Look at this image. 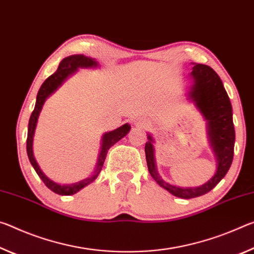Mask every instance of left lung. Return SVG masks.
Wrapping results in <instances>:
<instances>
[{
  "instance_id": "obj_1",
  "label": "left lung",
  "mask_w": 254,
  "mask_h": 254,
  "mask_svg": "<svg viewBox=\"0 0 254 254\" xmlns=\"http://www.w3.org/2000/svg\"><path fill=\"white\" fill-rule=\"evenodd\" d=\"M192 65L193 67L190 73L192 85L190 86L187 94V100L193 103L207 122L209 145L217 162L215 174L206 184L199 187L182 188L173 186L166 182L157 171L154 149L155 142L151 134H147L148 142L145 144V154L149 174L162 188L168 190L173 196L184 199L202 196L217 186L231 168L235 144L232 105L222 80L209 66L197 63Z\"/></svg>"
}]
</instances>
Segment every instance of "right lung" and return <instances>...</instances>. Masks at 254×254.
<instances>
[{
    "label": "right lung",
    "mask_w": 254,
    "mask_h": 254,
    "mask_svg": "<svg viewBox=\"0 0 254 254\" xmlns=\"http://www.w3.org/2000/svg\"><path fill=\"white\" fill-rule=\"evenodd\" d=\"M99 67V63L92 57H88L84 55H70L68 57H65L63 61L60 63L57 70L54 74H52L48 78H46V81L43 83V85L40 86L37 94L36 99V105L35 109H33L32 114L29 119L28 125V136H27V154L30 161L31 165L35 169V171L38 174L39 178L43 180L44 184L46 185L48 189H51L53 192L57 194H62V196H70V194L76 193L77 191L84 188L91 182H93L95 179L98 178L100 171H101L103 163H105L107 153L109 151V148L115 145L123 138V137L128 134V131L130 130V125L125 124L123 126L111 131H107L102 135L101 138V147H100V153L98 156V162L95 165V170L92 176L89 178H85L84 180H81L76 182V184L72 185H60L57 182L53 181L52 179H49L46 174L43 172V170L40 169L39 164L37 163L33 155V136H35V130L37 127V122H38L40 111L43 109V106L47 98L55 92V91L63 84V83L67 80L69 76H72L73 74L77 72L78 68H95Z\"/></svg>",
    "instance_id": "right-lung-1"
}]
</instances>
